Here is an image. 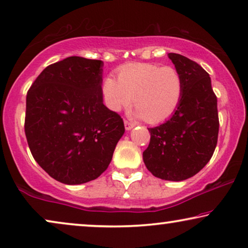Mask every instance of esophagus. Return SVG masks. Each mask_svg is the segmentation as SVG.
I'll list each match as a JSON object with an SVG mask.
<instances>
[{
  "instance_id": "obj_1",
  "label": "esophagus",
  "mask_w": 248,
  "mask_h": 248,
  "mask_svg": "<svg viewBox=\"0 0 248 248\" xmlns=\"http://www.w3.org/2000/svg\"><path fill=\"white\" fill-rule=\"evenodd\" d=\"M124 124H125V128H126L127 131L132 130L135 126L134 123H132V122H128V121H124Z\"/></svg>"
}]
</instances>
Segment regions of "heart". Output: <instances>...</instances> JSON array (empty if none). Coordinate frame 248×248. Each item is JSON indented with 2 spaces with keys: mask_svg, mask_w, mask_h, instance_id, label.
<instances>
[{
  "mask_svg": "<svg viewBox=\"0 0 248 248\" xmlns=\"http://www.w3.org/2000/svg\"><path fill=\"white\" fill-rule=\"evenodd\" d=\"M106 106L121 111L132 103L137 116L149 123L167 120L177 109L183 96L181 73L172 66L132 63L120 67L117 80L106 77L101 84Z\"/></svg>",
  "mask_w": 248,
  "mask_h": 248,
  "instance_id": "obj_1",
  "label": "heart"
}]
</instances>
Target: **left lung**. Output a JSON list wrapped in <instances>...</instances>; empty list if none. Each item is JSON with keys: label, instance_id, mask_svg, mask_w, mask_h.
Returning <instances> with one entry per match:
<instances>
[{"label": "left lung", "instance_id": "8db88e82", "mask_svg": "<svg viewBox=\"0 0 248 248\" xmlns=\"http://www.w3.org/2000/svg\"><path fill=\"white\" fill-rule=\"evenodd\" d=\"M168 57L182 76L183 96L167 122L148 128L151 137L143 161L155 177L179 182L198 174L211 159L219 117L209 73L179 54L169 53Z\"/></svg>", "mask_w": 248, "mask_h": 248}]
</instances>
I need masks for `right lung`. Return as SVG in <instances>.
<instances>
[{
  "label": "right lung",
  "instance_id": "right-lung-1",
  "mask_svg": "<svg viewBox=\"0 0 248 248\" xmlns=\"http://www.w3.org/2000/svg\"><path fill=\"white\" fill-rule=\"evenodd\" d=\"M103 61L71 56L50 64L27 93L25 133L31 155L56 181H93L110 164L125 127L103 103Z\"/></svg>",
  "mask_w": 248,
  "mask_h": 248
}]
</instances>
